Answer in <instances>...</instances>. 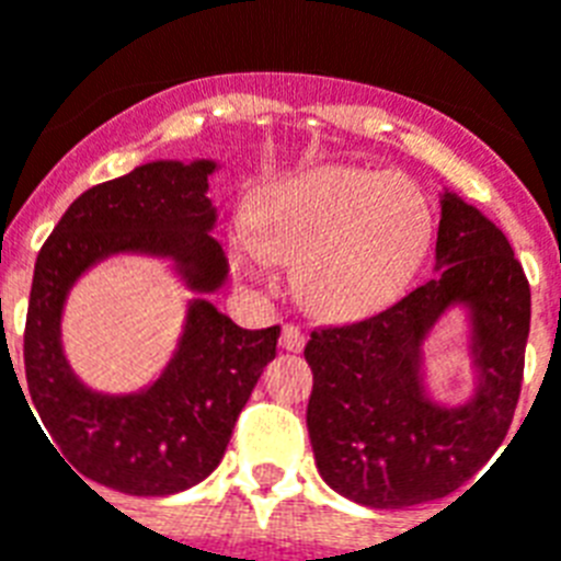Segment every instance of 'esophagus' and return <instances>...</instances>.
<instances>
[{"instance_id":"esophagus-1","label":"esophagus","mask_w":561,"mask_h":561,"mask_svg":"<svg viewBox=\"0 0 561 561\" xmlns=\"http://www.w3.org/2000/svg\"><path fill=\"white\" fill-rule=\"evenodd\" d=\"M304 344H307L304 332H300L298 327L286 323L284 330H280V346H284L286 353H300V350H304Z\"/></svg>"}]
</instances>
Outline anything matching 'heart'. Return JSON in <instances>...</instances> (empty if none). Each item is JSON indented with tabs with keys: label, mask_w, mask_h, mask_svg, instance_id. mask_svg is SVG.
<instances>
[{
	"label": "heart",
	"mask_w": 561,
	"mask_h": 561,
	"mask_svg": "<svg viewBox=\"0 0 561 561\" xmlns=\"http://www.w3.org/2000/svg\"><path fill=\"white\" fill-rule=\"evenodd\" d=\"M238 270L263 280L295 263L300 304L327 321H358L413 280L433 238L427 194L404 174L321 165L277 180L249 211Z\"/></svg>",
	"instance_id": "obj_1"
}]
</instances>
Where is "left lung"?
Wrapping results in <instances>:
<instances>
[{"mask_svg":"<svg viewBox=\"0 0 561 561\" xmlns=\"http://www.w3.org/2000/svg\"><path fill=\"white\" fill-rule=\"evenodd\" d=\"M436 275L367 321L323 327L312 369L309 442L321 479L364 507L398 511L450 496L499 450L519 401L530 286L490 217L444 188ZM461 308L474 390L444 405L428 390L426 345Z\"/></svg>","mask_w":561,"mask_h":561,"instance_id":"obj_1","label":"left lung"}]
</instances>
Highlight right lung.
Here are the masks:
<instances>
[{
    "mask_svg": "<svg viewBox=\"0 0 561 561\" xmlns=\"http://www.w3.org/2000/svg\"><path fill=\"white\" fill-rule=\"evenodd\" d=\"M217 169L215 160L137 165L82 192L39 249L25 321V378L48 444L62 450L77 479L131 496L194 488L220 465L240 410L275 358L280 327L243 330L208 300L229 277L224 247L211 234L217 208L208 201V178ZM119 253L169 260L195 298L156 381L134 393H100L64 355L61 314L76 280Z\"/></svg>",
    "mask_w": 561,
    "mask_h": 561,
    "instance_id": "obj_1",
    "label": "right lung"
}]
</instances>
